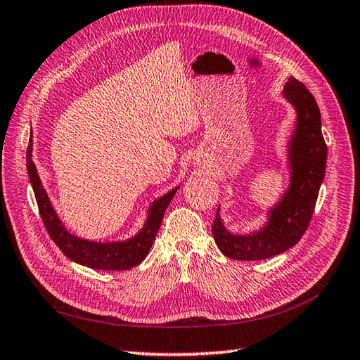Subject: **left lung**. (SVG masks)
<instances>
[{"mask_svg": "<svg viewBox=\"0 0 360 360\" xmlns=\"http://www.w3.org/2000/svg\"><path fill=\"white\" fill-rule=\"evenodd\" d=\"M283 96L295 108V127L288 144L289 186L281 199L269 208L267 221L259 230L238 234L226 230L217 208L212 236L226 258L259 261L289 250L302 239L317 202L326 172L328 149L321 135L320 110L309 90L289 77Z\"/></svg>", "mask_w": 360, "mask_h": 360, "instance_id": "1", "label": "left lung"}]
</instances>
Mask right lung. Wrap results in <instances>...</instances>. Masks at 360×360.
Here are the masks:
<instances>
[{
	"label": "right lung",
	"mask_w": 360,
	"mask_h": 360,
	"mask_svg": "<svg viewBox=\"0 0 360 360\" xmlns=\"http://www.w3.org/2000/svg\"><path fill=\"white\" fill-rule=\"evenodd\" d=\"M26 166L29 180H31L35 194V200L37 205H39L40 216L51 239L56 242L57 247L60 248L67 258L80 264V266L94 270H129L138 266L139 262H143L150 250L153 240H155L167 205L171 203L174 194L180 188L175 186L174 189L167 191L166 194L158 197L157 200H153V203H150L148 210V219H146L143 229L135 236L124 240L98 242L75 236V234L67 230L60 217L57 216L32 161V130L26 150Z\"/></svg>",
	"instance_id": "add662e5"
}]
</instances>
